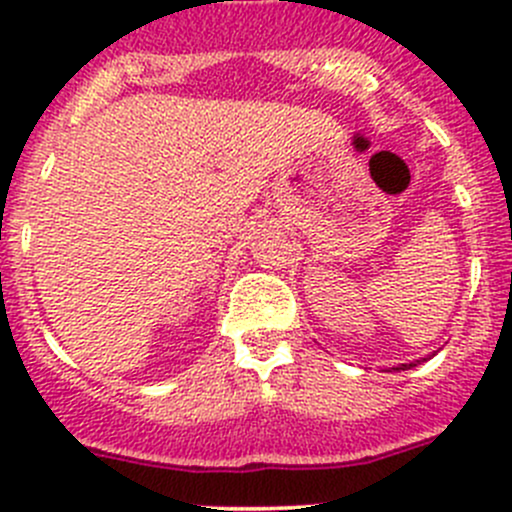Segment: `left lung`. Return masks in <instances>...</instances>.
I'll return each mask as SVG.
<instances>
[{
	"label": "left lung",
	"mask_w": 512,
	"mask_h": 512,
	"mask_svg": "<svg viewBox=\"0 0 512 512\" xmlns=\"http://www.w3.org/2000/svg\"><path fill=\"white\" fill-rule=\"evenodd\" d=\"M423 361H426V359H423ZM418 364V361H411V364H399V366H394V369L396 371H406V369H411V366H416Z\"/></svg>",
	"instance_id": "left-lung-1"
}]
</instances>
